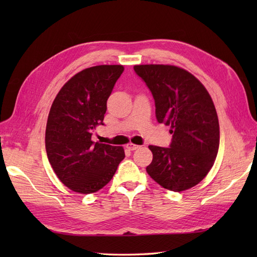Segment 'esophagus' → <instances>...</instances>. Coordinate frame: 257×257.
<instances>
[{
    "mask_svg": "<svg viewBox=\"0 0 257 257\" xmlns=\"http://www.w3.org/2000/svg\"><path fill=\"white\" fill-rule=\"evenodd\" d=\"M126 148H127L128 150H131V151H134V150L138 149L139 146H138V145H135V144H132V143H130V144H127V145H126Z\"/></svg>",
    "mask_w": 257,
    "mask_h": 257,
    "instance_id": "esophagus-1",
    "label": "esophagus"
}]
</instances>
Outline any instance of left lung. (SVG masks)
<instances>
[{
  "instance_id": "left-lung-1",
  "label": "left lung",
  "mask_w": 257,
  "mask_h": 257,
  "mask_svg": "<svg viewBox=\"0 0 257 257\" xmlns=\"http://www.w3.org/2000/svg\"><path fill=\"white\" fill-rule=\"evenodd\" d=\"M155 103L159 123L170 126L168 148L149 146L147 173L174 192L198 184L213 166L220 145L219 119L208 91L196 77L174 65H135Z\"/></svg>"
}]
</instances>
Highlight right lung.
Returning <instances> with one entry per match:
<instances>
[{"label":"right lung","mask_w":257,"mask_h":257,"mask_svg":"<svg viewBox=\"0 0 257 257\" xmlns=\"http://www.w3.org/2000/svg\"><path fill=\"white\" fill-rule=\"evenodd\" d=\"M124 71L97 65L73 76L54 98L46 126V151L61 182L80 194L97 192L109 182L125 157L122 147L92 142L104 125L107 99Z\"/></svg>","instance_id":"right-lung-1"}]
</instances>
